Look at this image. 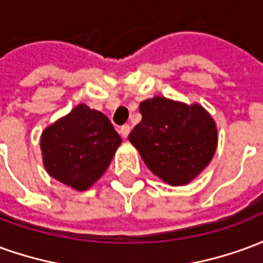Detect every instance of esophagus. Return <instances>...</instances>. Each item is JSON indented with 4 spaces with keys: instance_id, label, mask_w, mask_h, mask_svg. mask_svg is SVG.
<instances>
[{
    "instance_id": "1",
    "label": "esophagus",
    "mask_w": 263,
    "mask_h": 263,
    "mask_svg": "<svg viewBox=\"0 0 263 263\" xmlns=\"http://www.w3.org/2000/svg\"><path fill=\"white\" fill-rule=\"evenodd\" d=\"M120 132H121V135H122V137L124 138H126L128 137V135H129V132H131V126L129 125H122L120 128Z\"/></svg>"
}]
</instances>
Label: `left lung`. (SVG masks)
Segmentation results:
<instances>
[{"mask_svg": "<svg viewBox=\"0 0 263 263\" xmlns=\"http://www.w3.org/2000/svg\"><path fill=\"white\" fill-rule=\"evenodd\" d=\"M139 111L142 121L128 139L155 176L184 186L209 166L218 132L204 107L155 96L139 104Z\"/></svg>", "mask_w": 263, "mask_h": 263, "instance_id": "1", "label": "left lung"}]
</instances>
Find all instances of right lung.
Listing matches in <instances>:
<instances>
[{"mask_svg":"<svg viewBox=\"0 0 263 263\" xmlns=\"http://www.w3.org/2000/svg\"><path fill=\"white\" fill-rule=\"evenodd\" d=\"M121 142L103 112L79 104L43 129V166L58 182L84 192L108 169Z\"/></svg>","mask_w":263,"mask_h":263,"instance_id":"right-lung-1","label":"right lung"}]
</instances>
